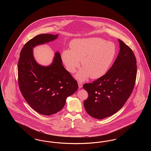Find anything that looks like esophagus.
I'll return each instance as SVG.
<instances>
[{
    "label": "esophagus",
    "mask_w": 151,
    "mask_h": 151,
    "mask_svg": "<svg viewBox=\"0 0 151 151\" xmlns=\"http://www.w3.org/2000/svg\"><path fill=\"white\" fill-rule=\"evenodd\" d=\"M78 86L80 88H81L83 87V83L81 81H79L78 82Z\"/></svg>",
    "instance_id": "1"
}]
</instances>
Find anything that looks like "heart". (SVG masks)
Here are the masks:
<instances>
[{"instance_id":"1","label":"heart","mask_w":151,"mask_h":151,"mask_svg":"<svg viewBox=\"0 0 151 151\" xmlns=\"http://www.w3.org/2000/svg\"><path fill=\"white\" fill-rule=\"evenodd\" d=\"M70 50L62 53L66 69L73 73L80 65L83 68L76 75L80 80L89 76L99 79L105 75L115 61L117 48L114 43L96 37L75 39L70 43Z\"/></svg>"}]
</instances>
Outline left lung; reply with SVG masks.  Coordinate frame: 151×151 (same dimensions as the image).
<instances>
[{
    "label": "left lung",
    "instance_id": "left-lung-1",
    "mask_svg": "<svg viewBox=\"0 0 151 151\" xmlns=\"http://www.w3.org/2000/svg\"><path fill=\"white\" fill-rule=\"evenodd\" d=\"M119 52L114 64L103 76L84 84L88 97L84 102L87 113L97 119L114 114L124 106L135 86L137 59L132 50L118 40Z\"/></svg>",
    "mask_w": 151,
    "mask_h": 151
}]
</instances>
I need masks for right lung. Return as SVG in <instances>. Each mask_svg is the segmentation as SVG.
<instances>
[{"label": "right lung", "mask_w": 151, "mask_h": 151, "mask_svg": "<svg viewBox=\"0 0 151 151\" xmlns=\"http://www.w3.org/2000/svg\"><path fill=\"white\" fill-rule=\"evenodd\" d=\"M58 35L42 34L25 44L18 62V81L25 101L38 113L55 114L64 107L68 97L78 89L77 81L62 65L59 52L55 53L52 63L39 65L33 56V49L38 45L56 40Z\"/></svg>", "instance_id": "add662e5"}]
</instances>
